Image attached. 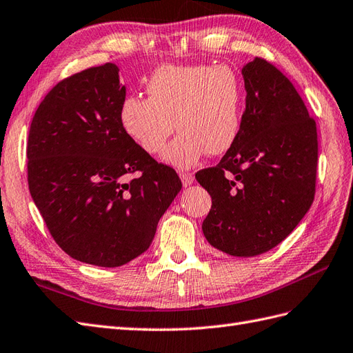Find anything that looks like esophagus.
<instances>
[{
    "instance_id": "esophagus-1",
    "label": "esophagus",
    "mask_w": 353,
    "mask_h": 353,
    "mask_svg": "<svg viewBox=\"0 0 353 353\" xmlns=\"http://www.w3.org/2000/svg\"><path fill=\"white\" fill-rule=\"evenodd\" d=\"M180 179H182L183 186H189L194 183V174L191 173H180Z\"/></svg>"
}]
</instances>
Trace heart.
Returning <instances> with one entry per match:
<instances>
[{
  "mask_svg": "<svg viewBox=\"0 0 353 353\" xmlns=\"http://www.w3.org/2000/svg\"><path fill=\"white\" fill-rule=\"evenodd\" d=\"M148 98L126 97L119 108L123 132L149 155L165 148L164 161L179 170L194 167L205 153L222 155L241 123L243 88L230 65H161L146 83Z\"/></svg>",
  "mask_w": 353,
  "mask_h": 353,
  "instance_id": "obj_1",
  "label": "heart"
}]
</instances>
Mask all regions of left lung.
Wrapping results in <instances>:
<instances>
[{
    "instance_id": "8db88e82",
    "label": "left lung",
    "mask_w": 353,
    "mask_h": 353,
    "mask_svg": "<svg viewBox=\"0 0 353 353\" xmlns=\"http://www.w3.org/2000/svg\"><path fill=\"white\" fill-rule=\"evenodd\" d=\"M246 110L236 141L198 183L212 196L207 241L232 256H256L283 241L314 200L318 132L300 94L263 58L241 70Z\"/></svg>"
}]
</instances>
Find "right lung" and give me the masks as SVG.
<instances>
[{
  "mask_svg": "<svg viewBox=\"0 0 353 353\" xmlns=\"http://www.w3.org/2000/svg\"><path fill=\"white\" fill-rule=\"evenodd\" d=\"M125 95L112 62L61 80L35 112L26 144L30 192L50 236L71 258L98 267L148 250L182 189L173 168L123 132Z\"/></svg>",
  "mask_w": 353,
  "mask_h": 353,
  "instance_id": "add662e5",
  "label": "right lung"
}]
</instances>
